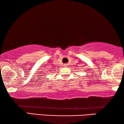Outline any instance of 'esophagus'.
Wrapping results in <instances>:
<instances>
[{
	"mask_svg": "<svg viewBox=\"0 0 124 124\" xmlns=\"http://www.w3.org/2000/svg\"><path fill=\"white\" fill-rule=\"evenodd\" d=\"M64 67H67V66H68V64H64Z\"/></svg>",
	"mask_w": 124,
	"mask_h": 124,
	"instance_id": "1",
	"label": "esophagus"
}]
</instances>
